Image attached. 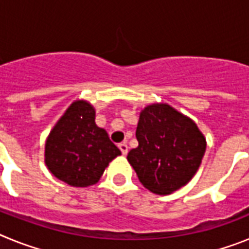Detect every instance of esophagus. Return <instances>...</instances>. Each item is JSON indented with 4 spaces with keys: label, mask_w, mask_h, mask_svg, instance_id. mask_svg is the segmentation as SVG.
Segmentation results:
<instances>
[{
    "label": "esophagus",
    "mask_w": 249,
    "mask_h": 249,
    "mask_svg": "<svg viewBox=\"0 0 249 249\" xmlns=\"http://www.w3.org/2000/svg\"><path fill=\"white\" fill-rule=\"evenodd\" d=\"M118 147H120V149H121V152H122L123 156H126L127 153H128V146H127V143L122 142V143L118 144Z\"/></svg>",
    "instance_id": "esophagus-1"
}]
</instances>
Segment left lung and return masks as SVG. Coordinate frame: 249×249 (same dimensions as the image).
Returning a JSON list of instances; mask_svg holds the SVG:
<instances>
[{
	"label": "left lung",
	"mask_w": 249,
	"mask_h": 249,
	"mask_svg": "<svg viewBox=\"0 0 249 249\" xmlns=\"http://www.w3.org/2000/svg\"><path fill=\"white\" fill-rule=\"evenodd\" d=\"M138 147L127 160L147 190L169 195L191 181L206 152L198 127L171 106L155 103L140 114Z\"/></svg>",
	"instance_id": "left-lung-1"
}]
</instances>
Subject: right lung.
I'll return each instance as SVG.
<instances>
[{"instance_id": "obj_1", "label": "right lung", "mask_w": 249, "mask_h": 249, "mask_svg": "<svg viewBox=\"0 0 249 249\" xmlns=\"http://www.w3.org/2000/svg\"><path fill=\"white\" fill-rule=\"evenodd\" d=\"M120 155L107 132L96 126L94 108L86 101H74L46 141V166L72 187L97 183L106 167Z\"/></svg>"}]
</instances>
